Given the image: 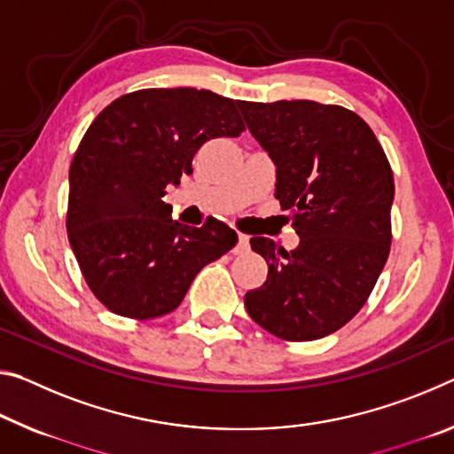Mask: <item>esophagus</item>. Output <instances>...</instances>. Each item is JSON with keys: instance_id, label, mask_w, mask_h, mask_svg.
I'll use <instances>...</instances> for the list:
<instances>
[{"instance_id": "obj_1", "label": "esophagus", "mask_w": 454, "mask_h": 454, "mask_svg": "<svg viewBox=\"0 0 454 454\" xmlns=\"http://www.w3.org/2000/svg\"><path fill=\"white\" fill-rule=\"evenodd\" d=\"M250 248V239L247 234H239V244H236V253H247Z\"/></svg>"}]
</instances>
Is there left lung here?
<instances>
[{
    "label": "left lung",
    "mask_w": 454,
    "mask_h": 454,
    "mask_svg": "<svg viewBox=\"0 0 454 454\" xmlns=\"http://www.w3.org/2000/svg\"><path fill=\"white\" fill-rule=\"evenodd\" d=\"M239 109L275 163V196L301 239L286 253L253 236L269 277L244 305L280 340H319L364 307L390 254V163L368 123L343 106L240 100Z\"/></svg>",
    "instance_id": "1"
}]
</instances>
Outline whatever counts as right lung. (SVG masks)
I'll list each match as a JSON object with an SVG mask.
<instances>
[{"mask_svg": "<svg viewBox=\"0 0 454 454\" xmlns=\"http://www.w3.org/2000/svg\"><path fill=\"white\" fill-rule=\"evenodd\" d=\"M236 105L212 90H135L84 133L70 165L67 230L86 285L109 311H174L198 272L239 242L215 218L182 224L163 201L206 141L244 131Z\"/></svg>", "mask_w": 454, "mask_h": 454, "instance_id": "obj_1", "label": "right lung"}]
</instances>
